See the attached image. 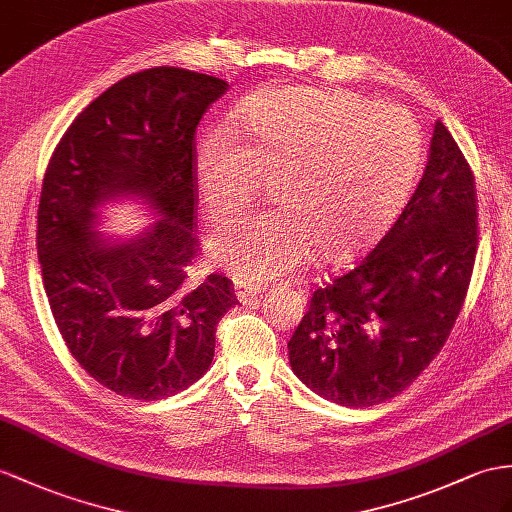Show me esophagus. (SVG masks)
Returning <instances> with one entry per match:
<instances>
[{
  "label": "esophagus",
  "instance_id": "34e87169",
  "mask_svg": "<svg viewBox=\"0 0 512 512\" xmlns=\"http://www.w3.org/2000/svg\"><path fill=\"white\" fill-rule=\"evenodd\" d=\"M260 291H263V286H260V284L245 282V280H234V293H236V297L241 299V302H247V299H252Z\"/></svg>",
  "mask_w": 512,
  "mask_h": 512
}]
</instances>
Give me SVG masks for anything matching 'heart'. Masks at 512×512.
Returning <instances> with one entry per match:
<instances>
[{"label":"heart","instance_id":"obj_1","mask_svg":"<svg viewBox=\"0 0 512 512\" xmlns=\"http://www.w3.org/2000/svg\"><path fill=\"white\" fill-rule=\"evenodd\" d=\"M421 160V130L402 108L315 86L258 93L236 126L199 143L195 184L210 221L245 206L265 180L278 206L223 223L208 256L245 282L289 276L313 247L350 256L406 202Z\"/></svg>","mask_w":512,"mask_h":512}]
</instances>
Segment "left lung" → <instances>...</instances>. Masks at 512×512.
<instances>
[{"mask_svg":"<svg viewBox=\"0 0 512 512\" xmlns=\"http://www.w3.org/2000/svg\"><path fill=\"white\" fill-rule=\"evenodd\" d=\"M476 182L441 121L423 176L378 245L310 297L291 341L295 376L363 408L413 384L465 304L478 252Z\"/></svg>","mask_w":512,"mask_h":512,"instance_id":"obj_1","label":"left lung"}]
</instances>
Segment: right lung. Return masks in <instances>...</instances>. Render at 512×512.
Instances as JSON below:
<instances>
[{
	"mask_svg": "<svg viewBox=\"0 0 512 512\" xmlns=\"http://www.w3.org/2000/svg\"><path fill=\"white\" fill-rule=\"evenodd\" d=\"M228 82L145 69L86 106L49 160L36 252L56 326L80 367L128 400H162L204 376L232 282H191L195 132ZM134 196L159 217L132 240L94 230L98 210Z\"/></svg>",
	"mask_w": 512,
	"mask_h": 512,
	"instance_id": "right-lung-1",
	"label": "right lung"
}]
</instances>
